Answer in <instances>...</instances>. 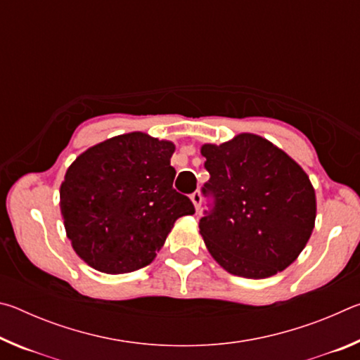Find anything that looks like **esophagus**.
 <instances>
[{
  "instance_id": "1",
  "label": "esophagus",
  "mask_w": 360,
  "mask_h": 360,
  "mask_svg": "<svg viewBox=\"0 0 360 360\" xmlns=\"http://www.w3.org/2000/svg\"><path fill=\"white\" fill-rule=\"evenodd\" d=\"M191 200H192V203H193V206H195V210L200 211V208H202V193H200L198 191L193 192V193L191 195Z\"/></svg>"
}]
</instances>
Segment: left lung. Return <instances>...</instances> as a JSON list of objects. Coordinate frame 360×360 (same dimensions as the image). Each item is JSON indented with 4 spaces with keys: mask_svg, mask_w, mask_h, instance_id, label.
<instances>
[{
    "mask_svg": "<svg viewBox=\"0 0 360 360\" xmlns=\"http://www.w3.org/2000/svg\"><path fill=\"white\" fill-rule=\"evenodd\" d=\"M200 152L211 174L203 192L214 197V208L198 227L212 259L249 279L285 270L314 229L316 193L304 169L254 133Z\"/></svg>",
    "mask_w": 360,
    "mask_h": 360,
    "instance_id": "8db88e82",
    "label": "left lung"
}]
</instances>
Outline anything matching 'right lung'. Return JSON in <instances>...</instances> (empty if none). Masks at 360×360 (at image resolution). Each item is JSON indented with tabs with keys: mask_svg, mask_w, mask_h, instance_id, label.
Returning a JSON list of instances; mask_svg holds the SVG:
<instances>
[{
	"mask_svg": "<svg viewBox=\"0 0 360 360\" xmlns=\"http://www.w3.org/2000/svg\"><path fill=\"white\" fill-rule=\"evenodd\" d=\"M174 144L131 131L84 150L60 186L66 236L85 264L108 275L149 265L179 217L193 214L173 188Z\"/></svg>",
	"mask_w": 360,
	"mask_h": 360,
	"instance_id": "obj_1",
	"label": "right lung"
}]
</instances>
